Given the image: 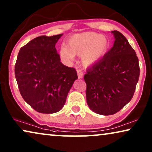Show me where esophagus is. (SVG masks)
I'll return each mask as SVG.
<instances>
[{"label":"esophagus","instance_id":"34e87169","mask_svg":"<svg viewBox=\"0 0 152 152\" xmlns=\"http://www.w3.org/2000/svg\"><path fill=\"white\" fill-rule=\"evenodd\" d=\"M77 76H78V78L80 79L82 78L83 77V71L82 70H80V69H78L77 70Z\"/></svg>","mask_w":152,"mask_h":152}]
</instances>
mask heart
I'll return each instance as SVG.
<instances>
[{
    "label": "heart",
    "instance_id": "1",
    "mask_svg": "<svg viewBox=\"0 0 152 152\" xmlns=\"http://www.w3.org/2000/svg\"><path fill=\"white\" fill-rule=\"evenodd\" d=\"M109 43L104 36L93 32L74 34L67 41V48L61 47L60 55L68 61L75 55H82V62L86 67L96 64L107 52Z\"/></svg>",
    "mask_w": 152,
    "mask_h": 152
}]
</instances>
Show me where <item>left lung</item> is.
Wrapping results in <instances>:
<instances>
[{"label":"left lung","mask_w":152,"mask_h":152,"mask_svg":"<svg viewBox=\"0 0 152 152\" xmlns=\"http://www.w3.org/2000/svg\"><path fill=\"white\" fill-rule=\"evenodd\" d=\"M111 32L113 46L84 77L89 108L104 115H113L129 102L140 75L136 52L122 33Z\"/></svg>","instance_id":"1"}]
</instances>
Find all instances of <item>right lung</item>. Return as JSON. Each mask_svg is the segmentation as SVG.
<instances>
[{
  "instance_id": "right-lung-1",
  "label": "right lung",
  "mask_w": 152,
  "mask_h": 152,
  "mask_svg": "<svg viewBox=\"0 0 152 152\" xmlns=\"http://www.w3.org/2000/svg\"><path fill=\"white\" fill-rule=\"evenodd\" d=\"M62 35L32 39L20 49L16 59L14 72L20 95L39 113L60 111L77 79L76 70L60 61L55 48Z\"/></svg>"
}]
</instances>
